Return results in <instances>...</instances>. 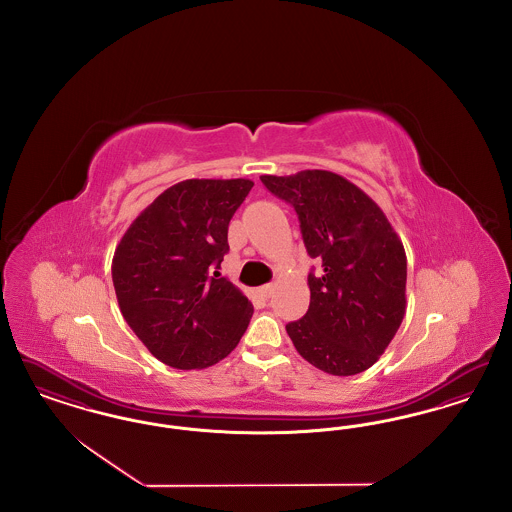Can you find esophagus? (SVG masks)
<instances>
[{
    "label": "esophagus",
    "mask_w": 512,
    "mask_h": 512,
    "mask_svg": "<svg viewBox=\"0 0 512 512\" xmlns=\"http://www.w3.org/2000/svg\"><path fill=\"white\" fill-rule=\"evenodd\" d=\"M259 293H261V297L268 299V297H270V293H272V286H270V284H267V286H261V288H259Z\"/></svg>",
    "instance_id": "34e87169"
}]
</instances>
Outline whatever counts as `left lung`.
I'll list each match as a JSON object with an SVG mask.
<instances>
[{
	"label": "left lung",
	"mask_w": 512,
	"mask_h": 512,
	"mask_svg": "<svg viewBox=\"0 0 512 512\" xmlns=\"http://www.w3.org/2000/svg\"><path fill=\"white\" fill-rule=\"evenodd\" d=\"M268 192L290 203L307 253L322 265L309 274L305 317L286 324L297 353L334 376L374 365L405 317L407 255L384 211L330 171L263 174Z\"/></svg>",
	"instance_id": "obj_1"
}]
</instances>
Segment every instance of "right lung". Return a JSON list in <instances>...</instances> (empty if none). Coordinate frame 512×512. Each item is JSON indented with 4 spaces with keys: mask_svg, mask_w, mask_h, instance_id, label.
Here are the masks:
<instances>
[{
    "mask_svg": "<svg viewBox=\"0 0 512 512\" xmlns=\"http://www.w3.org/2000/svg\"><path fill=\"white\" fill-rule=\"evenodd\" d=\"M253 182L192 178L171 186L124 232L113 257L122 317L161 363L222 361L244 336L251 301L220 278L228 224Z\"/></svg>",
    "mask_w": 512,
    "mask_h": 512,
    "instance_id": "right-lung-1",
    "label": "right lung"
}]
</instances>
